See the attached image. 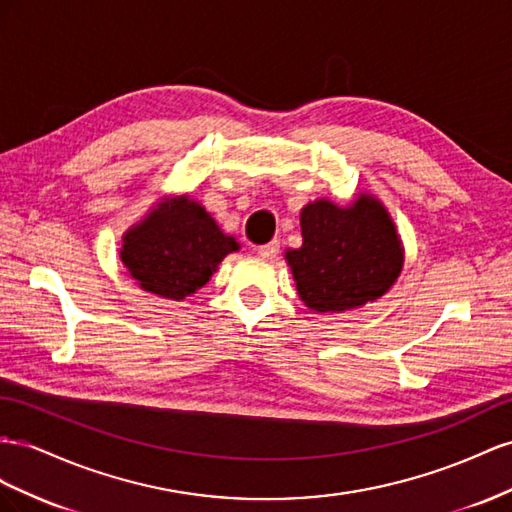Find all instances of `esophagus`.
<instances>
[{
	"label": "esophagus",
	"mask_w": 512,
	"mask_h": 512,
	"mask_svg": "<svg viewBox=\"0 0 512 512\" xmlns=\"http://www.w3.org/2000/svg\"><path fill=\"white\" fill-rule=\"evenodd\" d=\"M257 255L261 257V259H274L276 255H279V242L276 240H272V242H268V244H264V246H259L257 248Z\"/></svg>",
	"instance_id": "obj_1"
}]
</instances>
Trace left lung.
<instances>
[{"label":"left lung","instance_id":"8db88e82","mask_svg":"<svg viewBox=\"0 0 512 512\" xmlns=\"http://www.w3.org/2000/svg\"><path fill=\"white\" fill-rule=\"evenodd\" d=\"M302 246L285 261L300 300L317 313H343L382 298L403 270V242L386 206L360 193L339 206L309 201L300 210Z\"/></svg>","mask_w":512,"mask_h":512}]
</instances>
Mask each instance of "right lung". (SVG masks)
<instances>
[{
    "mask_svg": "<svg viewBox=\"0 0 512 512\" xmlns=\"http://www.w3.org/2000/svg\"><path fill=\"white\" fill-rule=\"evenodd\" d=\"M240 244L188 195L165 197L122 236L120 259L137 285L180 302L210 281L218 264Z\"/></svg>",
    "mask_w": 512,
    "mask_h": 512,
    "instance_id": "add662e5",
    "label": "right lung"
}]
</instances>
